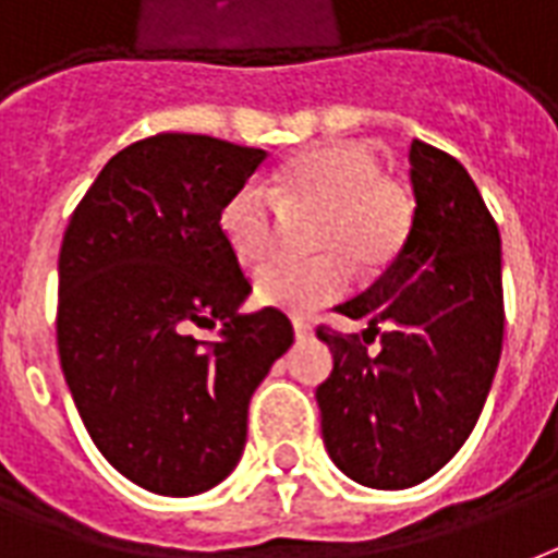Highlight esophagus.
<instances>
[{
  "mask_svg": "<svg viewBox=\"0 0 558 558\" xmlns=\"http://www.w3.org/2000/svg\"><path fill=\"white\" fill-rule=\"evenodd\" d=\"M292 331H295V340H307V337H313L311 325H307V322H301V319L292 322Z\"/></svg>",
  "mask_w": 558,
  "mask_h": 558,
  "instance_id": "obj_1",
  "label": "esophagus"
}]
</instances>
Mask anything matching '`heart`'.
<instances>
[{
  "label": "heart",
  "instance_id": "1",
  "mask_svg": "<svg viewBox=\"0 0 558 558\" xmlns=\"http://www.w3.org/2000/svg\"><path fill=\"white\" fill-rule=\"evenodd\" d=\"M316 213L313 263H268L254 280L259 304L292 316H311L349 290L353 263L373 275L399 257L414 227V195L399 177L384 174L375 147L363 142H322L280 165L268 195L239 185L227 197L218 227L242 266H257L275 251L278 218Z\"/></svg>",
  "mask_w": 558,
  "mask_h": 558
}]
</instances>
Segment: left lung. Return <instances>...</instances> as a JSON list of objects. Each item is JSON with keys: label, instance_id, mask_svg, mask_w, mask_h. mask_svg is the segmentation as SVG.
I'll list each match as a JSON object with an SVG mask.
<instances>
[{"label": "left lung", "instance_id": "obj_1", "mask_svg": "<svg viewBox=\"0 0 558 558\" xmlns=\"http://www.w3.org/2000/svg\"><path fill=\"white\" fill-rule=\"evenodd\" d=\"M414 227L399 257L337 311L357 333L322 325L333 373L316 387L322 440L337 468L378 490L426 482L464 447L502 352L499 230L464 165L411 144ZM383 337V349L365 345Z\"/></svg>", "mask_w": 558, "mask_h": 558}]
</instances>
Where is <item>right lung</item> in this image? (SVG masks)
Masks as SVG:
<instances>
[{"label": "right lung", "instance_id": "1", "mask_svg": "<svg viewBox=\"0 0 558 558\" xmlns=\"http://www.w3.org/2000/svg\"><path fill=\"white\" fill-rule=\"evenodd\" d=\"M266 150L159 132L111 156L73 209L59 254V357L111 468L162 497L233 473L247 405L292 345L275 307L239 313L251 283L218 213ZM222 325L216 343L191 328Z\"/></svg>", "mask_w": 558, "mask_h": 558}]
</instances>
